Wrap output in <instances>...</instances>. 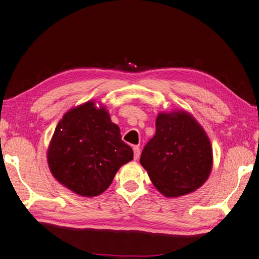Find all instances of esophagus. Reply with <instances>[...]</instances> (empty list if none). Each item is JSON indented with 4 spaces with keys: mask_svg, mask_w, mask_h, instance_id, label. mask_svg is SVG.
Returning a JSON list of instances; mask_svg holds the SVG:
<instances>
[{
    "mask_svg": "<svg viewBox=\"0 0 259 259\" xmlns=\"http://www.w3.org/2000/svg\"><path fill=\"white\" fill-rule=\"evenodd\" d=\"M134 157H135V160H138L140 157V148L138 146L134 147Z\"/></svg>",
    "mask_w": 259,
    "mask_h": 259,
    "instance_id": "esophagus-1",
    "label": "esophagus"
}]
</instances>
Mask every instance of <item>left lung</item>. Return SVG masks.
<instances>
[{
	"instance_id": "8db88e82",
	"label": "left lung",
	"mask_w": 259,
	"mask_h": 259,
	"mask_svg": "<svg viewBox=\"0 0 259 259\" xmlns=\"http://www.w3.org/2000/svg\"><path fill=\"white\" fill-rule=\"evenodd\" d=\"M212 162L211 142L193 117L185 111L159 113L155 135L140 158L159 192L176 197L195 191L207 180Z\"/></svg>"
}]
</instances>
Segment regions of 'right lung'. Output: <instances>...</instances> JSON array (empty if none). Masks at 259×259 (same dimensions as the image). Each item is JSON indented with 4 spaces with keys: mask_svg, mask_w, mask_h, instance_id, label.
Here are the masks:
<instances>
[{
    "mask_svg": "<svg viewBox=\"0 0 259 259\" xmlns=\"http://www.w3.org/2000/svg\"><path fill=\"white\" fill-rule=\"evenodd\" d=\"M134 159L130 146L104 107L94 101L66 112L48 148L52 174L81 196H97L111 184L119 167Z\"/></svg>",
    "mask_w": 259,
    "mask_h": 259,
    "instance_id": "1",
    "label": "right lung"
}]
</instances>
